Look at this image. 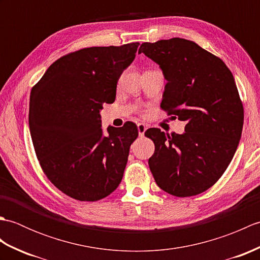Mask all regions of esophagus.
Returning <instances> with one entry per match:
<instances>
[{"mask_svg": "<svg viewBox=\"0 0 260 260\" xmlns=\"http://www.w3.org/2000/svg\"><path fill=\"white\" fill-rule=\"evenodd\" d=\"M146 128H147V127H146L145 124H143V123H139V124H137V131H139V135H140L141 137L144 136Z\"/></svg>", "mask_w": 260, "mask_h": 260, "instance_id": "34e87169", "label": "esophagus"}]
</instances>
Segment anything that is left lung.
<instances>
[{"instance_id": "1", "label": "left lung", "mask_w": 260, "mask_h": 260, "mask_svg": "<svg viewBox=\"0 0 260 260\" xmlns=\"http://www.w3.org/2000/svg\"><path fill=\"white\" fill-rule=\"evenodd\" d=\"M139 53L157 63L167 80L162 109L186 123L182 134L145 132L155 145L148 165L165 192L197 196L221 178L239 144L244 108L234 76L221 59L186 39L144 42Z\"/></svg>"}]
</instances>
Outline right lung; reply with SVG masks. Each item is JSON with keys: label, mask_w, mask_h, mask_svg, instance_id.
I'll return each instance as SVG.
<instances>
[{"label": "right lung", "mask_w": 260, "mask_h": 260, "mask_svg": "<svg viewBox=\"0 0 260 260\" xmlns=\"http://www.w3.org/2000/svg\"><path fill=\"white\" fill-rule=\"evenodd\" d=\"M139 42L91 47L58 59L30 93L29 127L37 157L60 191L97 201L123 179L134 123L102 128L101 110L112 104L123 71L134 61Z\"/></svg>", "instance_id": "add662e5"}]
</instances>
